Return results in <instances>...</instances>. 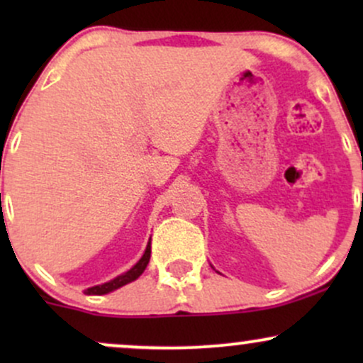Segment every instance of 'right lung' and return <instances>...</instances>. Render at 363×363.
<instances>
[{
	"label": "right lung",
	"instance_id": "1",
	"mask_svg": "<svg viewBox=\"0 0 363 363\" xmlns=\"http://www.w3.org/2000/svg\"><path fill=\"white\" fill-rule=\"evenodd\" d=\"M150 254H152V245H150V240H148L147 249H145L143 256L140 257V261L136 262V264L133 266L131 269H128L126 273H123V274H119V277H116L114 280L102 283V285L90 286V289L85 290V294L86 295H106V294H111V291L121 289V286L128 285V283L135 281L136 278H138L140 274L145 272V268H147V264H148V261H150Z\"/></svg>",
	"mask_w": 363,
	"mask_h": 363
}]
</instances>
